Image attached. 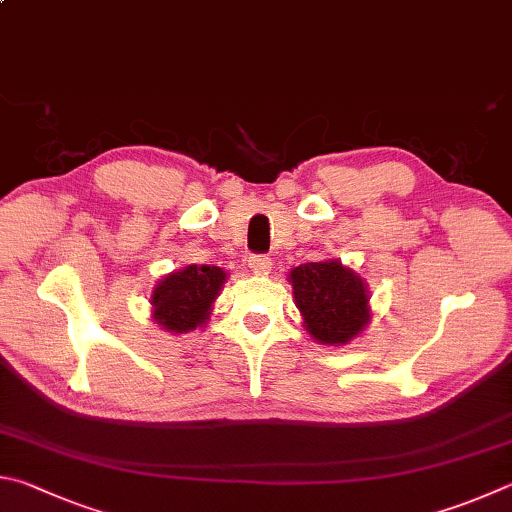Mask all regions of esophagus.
<instances>
[{"mask_svg": "<svg viewBox=\"0 0 512 512\" xmlns=\"http://www.w3.org/2000/svg\"><path fill=\"white\" fill-rule=\"evenodd\" d=\"M248 266L253 273H268L273 268V262H271V257H266V255H253L248 259Z\"/></svg>", "mask_w": 512, "mask_h": 512, "instance_id": "34e87169", "label": "esophagus"}]
</instances>
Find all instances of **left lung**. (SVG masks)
<instances>
[{
    "label": "left lung",
    "instance_id": "obj_1",
    "mask_svg": "<svg viewBox=\"0 0 512 512\" xmlns=\"http://www.w3.org/2000/svg\"><path fill=\"white\" fill-rule=\"evenodd\" d=\"M288 282L304 329L322 345H349L371 320L367 284L338 259L300 264Z\"/></svg>",
    "mask_w": 512,
    "mask_h": 512
}]
</instances>
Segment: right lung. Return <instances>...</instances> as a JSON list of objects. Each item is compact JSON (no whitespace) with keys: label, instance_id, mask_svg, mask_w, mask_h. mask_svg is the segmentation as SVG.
Returning <instances> with one entry per match:
<instances>
[{"label":"right lung","instance_id":"add662e5","mask_svg":"<svg viewBox=\"0 0 512 512\" xmlns=\"http://www.w3.org/2000/svg\"><path fill=\"white\" fill-rule=\"evenodd\" d=\"M224 282L226 271L208 264H190L165 275L152 291L154 322L170 333L203 327Z\"/></svg>","mask_w":512,"mask_h":512}]
</instances>
